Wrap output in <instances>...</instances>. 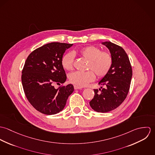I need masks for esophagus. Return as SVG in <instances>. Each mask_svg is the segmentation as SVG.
I'll use <instances>...</instances> for the list:
<instances>
[{
  "mask_svg": "<svg viewBox=\"0 0 155 155\" xmlns=\"http://www.w3.org/2000/svg\"><path fill=\"white\" fill-rule=\"evenodd\" d=\"M74 89H81L82 88V87H79L78 85H74Z\"/></svg>",
  "mask_w": 155,
  "mask_h": 155,
  "instance_id": "34e87169",
  "label": "esophagus"
}]
</instances>
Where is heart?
<instances>
[{"label":"heart","instance_id":"obj_1","mask_svg":"<svg viewBox=\"0 0 155 155\" xmlns=\"http://www.w3.org/2000/svg\"><path fill=\"white\" fill-rule=\"evenodd\" d=\"M78 52L82 57L88 60L87 69L89 70L71 73L68 76L71 83L83 87L94 81L95 74L98 78H101L110 71L113 64V57L110 52L101 51L100 48L91 45L81 48ZM74 63V58L72 52L67 53L61 59V64L67 70H72Z\"/></svg>","mask_w":155,"mask_h":155}]
</instances>
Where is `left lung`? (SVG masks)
<instances>
[{"label": "left lung", "instance_id": "left-lung-1", "mask_svg": "<svg viewBox=\"0 0 155 155\" xmlns=\"http://www.w3.org/2000/svg\"><path fill=\"white\" fill-rule=\"evenodd\" d=\"M110 51L113 64L110 71L98 84L104 88L94 89L95 95L89 102L94 110L106 113L118 107L125 100L133 76L128 56L120 46L110 42H103Z\"/></svg>", "mask_w": 155, "mask_h": 155}]
</instances>
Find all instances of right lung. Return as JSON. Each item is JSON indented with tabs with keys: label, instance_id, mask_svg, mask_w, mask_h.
Masks as SVG:
<instances>
[{
	"label": "right lung",
	"instance_id": "add662e5",
	"mask_svg": "<svg viewBox=\"0 0 155 155\" xmlns=\"http://www.w3.org/2000/svg\"><path fill=\"white\" fill-rule=\"evenodd\" d=\"M73 44L51 42L32 51L26 59L21 75L22 87L27 99L39 112L51 115L63 110L68 96L73 92L71 84H63L66 72L61 59Z\"/></svg>",
	"mask_w": 155,
	"mask_h": 155
}]
</instances>
